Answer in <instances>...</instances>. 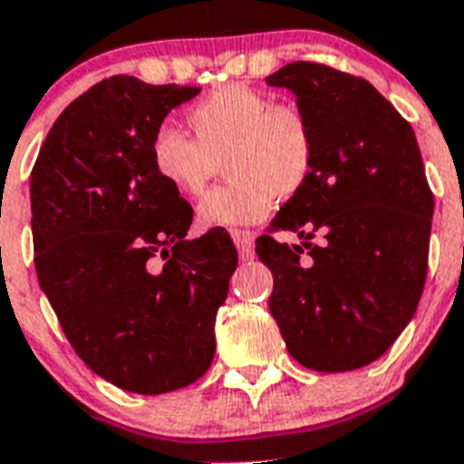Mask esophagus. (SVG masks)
<instances>
[{"label": "esophagus", "mask_w": 464, "mask_h": 464, "mask_svg": "<svg viewBox=\"0 0 464 464\" xmlns=\"http://www.w3.org/2000/svg\"><path fill=\"white\" fill-rule=\"evenodd\" d=\"M229 235H232V241H235L241 260H248L253 256V241H256L253 232H248V229H232Z\"/></svg>", "instance_id": "34e87169"}]
</instances>
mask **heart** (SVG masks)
<instances>
[{"label":"heart","mask_w":464,"mask_h":464,"mask_svg":"<svg viewBox=\"0 0 464 464\" xmlns=\"http://www.w3.org/2000/svg\"><path fill=\"white\" fill-rule=\"evenodd\" d=\"M195 139L160 127L150 165L171 190L199 197L220 171L223 186L199 202V223L237 227L267 218L281 199L304 190L314 174L315 137L309 118L290 104L241 83L213 90L188 113Z\"/></svg>","instance_id":"obj_1"}]
</instances>
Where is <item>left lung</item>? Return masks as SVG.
Instances as JSON below:
<instances>
[{
  "label": "left lung",
  "mask_w": 464,
  "mask_h": 464,
  "mask_svg": "<svg viewBox=\"0 0 464 464\" xmlns=\"http://www.w3.org/2000/svg\"><path fill=\"white\" fill-rule=\"evenodd\" d=\"M267 85L295 94L315 137L309 183L269 223L302 244L256 241L274 276L269 311L299 364L358 370L395 343L423 295L434 197L416 134L370 81L325 64L290 63Z\"/></svg>",
  "instance_id": "8db88e82"
}]
</instances>
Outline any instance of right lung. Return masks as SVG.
Returning a JSON list of instances; mask_svg holds the SVG:
<instances>
[{"instance_id": "obj_1", "label": "right lung", "mask_w": 464, "mask_h": 464, "mask_svg": "<svg viewBox=\"0 0 464 464\" xmlns=\"http://www.w3.org/2000/svg\"><path fill=\"white\" fill-rule=\"evenodd\" d=\"M197 92L104 79L60 113L30 179L41 290L76 355L139 395L207 374L239 260L223 229L188 239L192 207L150 165L153 134Z\"/></svg>"}]
</instances>
